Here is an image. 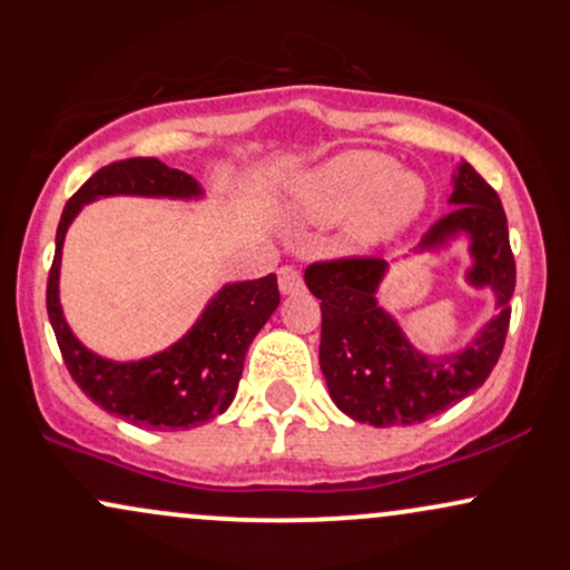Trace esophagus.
<instances>
[{
  "label": "esophagus",
  "instance_id": "1",
  "mask_svg": "<svg viewBox=\"0 0 570 570\" xmlns=\"http://www.w3.org/2000/svg\"><path fill=\"white\" fill-rule=\"evenodd\" d=\"M278 289L281 294H297L303 292V276H299L297 267L284 265L278 271Z\"/></svg>",
  "mask_w": 570,
  "mask_h": 570
}]
</instances>
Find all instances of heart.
<instances>
[{"label":"heart","mask_w":570,"mask_h":570,"mask_svg":"<svg viewBox=\"0 0 570 570\" xmlns=\"http://www.w3.org/2000/svg\"><path fill=\"white\" fill-rule=\"evenodd\" d=\"M305 212L316 219H345V244L375 248L407 233L429 206L423 176L372 149H351L326 160L299 189Z\"/></svg>","instance_id":"b5f03b06"}]
</instances>
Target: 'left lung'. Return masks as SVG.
<instances>
[{
    "label": "left lung",
    "instance_id": "left-lung-1",
    "mask_svg": "<svg viewBox=\"0 0 570 570\" xmlns=\"http://www.w3.org/2000/svg\"><path fill=\"white\" fill-rule=\"evenodd\" d=\"M450 212L431 225L415 252L440 248L466 233L472 286H490L499 316L482 326L463 351L426 356L404 337L402 326L377 305V286L389 271L381 257H345L305 267L307 289L322 299L318 364L332 402L370 426H412L453 407L493 372L507 340L509 299L514 294V254L507 214L493 187L469 163L453 176Z\"/></svg>",
    "mask_w": 570,
    "mask_h": 570
}]
</instances>
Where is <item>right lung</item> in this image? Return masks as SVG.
<instances>
[{
    "instance_id": "1",
    "label": "right lung",
    "mask_w": 570,
    "mask_h": 570,
    "mask_svg": "<svg viewBox=\"0 0 570 570\" xmlns=\"http://www.w3.org/2000/svg\"><path fill=\"white\" fill-rule=\"evenodd\" d=\"M109 195L141 198H200L193 176L158 158H128L98 168L63 206L56 230V257L48 276V316L63 364L98 407L144 429L203 426L230 407L252 340L281 303L276 273L257 281L225 284L198 322L171 348L141 362H109L71 335L58 299L61 248L71 219L85 203Z\"/></svg>"
}]
</instances>
